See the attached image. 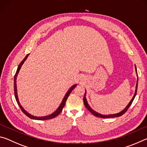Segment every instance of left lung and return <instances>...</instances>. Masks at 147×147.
<instances>
[{
  "label": "left lung",
  "instance_id": "obj_1",
  "mask_svg": "<svg viewBox=\"0 0 147 147\" xmlns=\"http://www.w3.org/2000/svg\"><path fill=\"white\" fill-rule=\"evenodd\" d=\"M135 69H136V73L137 74V76H138V72H137V68H136V66L135 65ZM138 79H137V84H136V90H135V93H134V94L132 98L131 99V100L130 101V102L128 104V105L126 106V108H124V109H123V110L121 111H120L119 113H114V114H109V115H103V114H101V113H99L98 112H96L94 110H93V109H92L90 106L89 105V104L88 102V100H87L86 97V90L85 92V94H84V105L86 107V108L88 109V110L90 111V112L93 114V115H95L96 117H100V118H112V117H120L121 115H123V114L126 112V111L128 110V109L129 108V107L130 106V105L132 103L133 100H134V98H135L136 96V94H137V91H138Z\"/></svg>",
  "mask_w": 147,
  "mask_h": 147
}]
</instances>
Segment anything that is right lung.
<instances>
[{
  "label": "right lung",
  "mask_w": 147,
  "mask_h": 147,
  "mask_svg": "<svg viewBox=\"0 0 147 147\" xmlns=\"http://www.w3.org/2000/svg\"><path fill=\"white\" fill-rule=\"evenodd\" d=\"M29 54H27V55L25 56V58H24L23 59V61H22L21 63H20V64L19 65V66H18V67H17L16 73V74H15V76H14V93H15V97H16L17 102V104H18V105L20 107V108L21 109L22 111H23V112L24 114H25V115L27 117H28L29 118H30L32 119H34V120H41V121H43V120H47V119H53V118L56 117L57 115H58L59 114L61 113V111H62V109H63V107L65 106V104L66 100H67V99L69 95V94H70L71 92L73 90V89L76 86L77 84H74L73 86H72L71 87L70 89H69V90L67 91V93H66V94H65L64 97L63 98V100H62L61 104H59V106H58V108H57V109H56L55 111H54V112L52 113L51 114H50V115H49L42 116V117H37V116H34V115H31L30 113H29L28 111H26L25 109H24L23 107L21 106V103H20L19 100L18 93H17V75H18L19 72L20 71V69H21V66L23 65V64L24 63V61L26 60V59H27V58H28V56H29Z\"/></svg>",
  "instance_id": "right-lung-1"
}]
</instances>
